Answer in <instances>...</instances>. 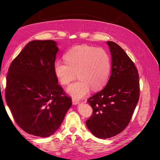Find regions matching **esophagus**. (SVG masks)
Masks as SVG:
<instances>
[{
	"instance_id": "1",
	"label": "esophagus",
	"mask_w": 160,
	"mask_h": 160,
	"mask_svg": "<svg viewBox=\"0 0 160 160\" xmlns=\"http://www.w3.org/2000/svg\"><path fill=\"white\" fill-rule=\"evenodd\" d=\"M72 104H73V105H76V104H78L79 103V101L76 99L72 98Z\"/></svg>"
}]
</instances>
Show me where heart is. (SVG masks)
Masks as SVG:
<instances>
[{"label": "heart", "instance_id": "heart-1", "mask_svg": "<svg viewBox=\"0 0 160 160\" xmlns=\"http://www.w3.org/2000/svg\"><path fill=\"white\" fill-rule=\"evenodd\" d=\"M65 62L56 61L54 73L62 85L69 84L77 76L79 80L67 88L74 98H83L90 88L99 90L106 84L111 71V59L103 49L87 45L72 47L65 55Z\"/></svg>", "mask_w": 160, "mask_h": 160}]
</instances>
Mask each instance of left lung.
Here are the masks:
<instances>
[{
	"instance_id": "obj_1",
	"label": "left lung",
	"mask_w": 160,
	"mask_h": 160,
	"mask_svg": "<svg viewBox=\"0 0 160 160\" xmlns=\"http://www.w3.org/2000/svg\"><path fill=\"white\" fill-rule=\"evenodd\" d=\"M112 57L110 78L105 88L88 99L93 114L86 125L95 137L107 139L128 126L139 98V79L134 62L117 43L108 41Z\"/></svg>"
}]
</instances>
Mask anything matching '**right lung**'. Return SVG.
I'll return each instance as SVG.
<instances>
[{"label":"right lung","mask_w":160,"mask_h":160,"mask_svg":"<svg viewBox=\"0 0 160 160\" xmlns=\"http://www.w3.org/2000/svg\"><path fill=\"white\" fill-rule=\"evenodd\" d=\"M58 50L54 41H30L8 68L6 102L18 126L35 136L54 133L72 105L53 70Z\"/></svg>","instance_id":"right-lung-1"}]
</instances>
